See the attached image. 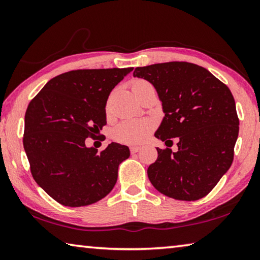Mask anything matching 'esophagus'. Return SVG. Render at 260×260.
<instances>
[{"mask_svg":"<svg viewBox=\"0 0 260 260\" xmlns=\"http://www.w3.org/2000/svg\"><path fill=\"white\" fill-rule=\"evenodd\" d=\"M141 150L140 147H131V153H136Z\"/></svg>","mask_w":260,"mask_h":260,"instance_id":"1","label":"esophagus"}]
</instances>
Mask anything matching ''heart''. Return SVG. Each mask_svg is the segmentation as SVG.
Masks as SVG:
<instances>
[{"instance_id":"b5f03b06","label":"heart","mask_w":260,"mask_h":260,"mask_svg":"<svg viewBox=\"0 0 260 260\" xmlns=\"http://www.w3.org/2000/svg\"><path fill=\"white\" fill-rule=\"evenodd\" d=\"M147 83L143 80H138L134 82L133 87L141 86ZM153 129V122L148 119H128L119 122L112 131L113 139L121 143L139 144L147 140V138Z\"/></svg>"}]
</instances>
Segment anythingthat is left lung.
I'll list each match as a JSON object with an SVG mask.
<instances>
[{
	"label": "left lung",
	"instance_id": "left-lung-1",
	"mask_svg": "<svg viewBox=\"0 0 260 260\" xmlns=\"http://www.w3.org/2000/svg\"><path fill=\"white\" fill-rule=\"evenodd\" d=\"M133 77L155 87L165 116L155 136L178 150L157 148L148 178L158 191L174 200L208 195L233 162L239 118L230 88L208 70L187 61L136 68ZM170 144L169 145L168 143Z\"/></svg>",
	"mask_w": 260,
	"mask_h": 260
}]
</instances>
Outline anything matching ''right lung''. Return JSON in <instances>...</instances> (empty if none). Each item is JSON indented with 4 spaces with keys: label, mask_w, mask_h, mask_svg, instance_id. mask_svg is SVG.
Returning <instances> with one entry per match:
<instances>
[{
    "label": "right lung",
    "mask_w": 260,
    "mask_h": 260,
    "mask_svg": "<svg viewBox=\"0 0 260 260\" xmlns=\"http://www.w3.org/2000/svg\"><path fill=\"white\" fill-rule=\"evenodd\" d=\"M132 71L100 69L59 74L28 104L23 143L30 172L61 205L96 203L116 184L118 166L129 157L128 147L112 142L98 152L85 142L107 124L109 95Z\"/></svg>",
    "instance_id": "add662e5"
}]
</instances>
